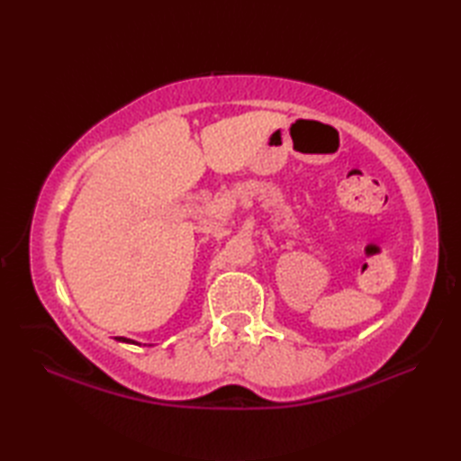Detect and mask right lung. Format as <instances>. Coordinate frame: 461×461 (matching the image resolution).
Returning a JSON list of instances; mask_svg holds the SVG:
<instances>
[{"mask_svg":"<svg viewBox=\"0 0 461 461\" xmlns=\"http://www.w3.org/2000/svg\"><path fill=\"white\" fill-rule=\"evenodd\" d=\"M119 342H129V345H136V342L132 339H126V337H114Z\"/></svg>","mask_w":461,"mask_h":461,"instance_id":"right-lung-1","label":"right lung"}]
</instances>
